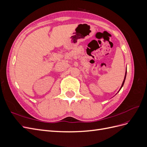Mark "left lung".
<instances>
[{"instance_id": "1", "label": "left lung", "mask_w": 147, "mask_h": 147, "mask_svg": "<svg viewBox=\"0 0 147 147\" xmlns=\"http://www.w3.org/2000/svg\"><path fill=\"white\" fill-rule=\"evenodd\" d=\"M126 73H127V69H126V72H125V76H124V80H123V83H122V84H121V88H120V89H119V90L118 91V92L120 91V90H121V88L123 86V84H124V82H125V79H126Z\"/></svg>"}]
</instances>
